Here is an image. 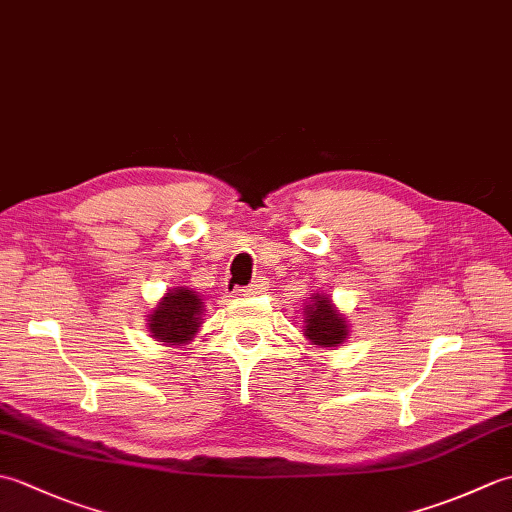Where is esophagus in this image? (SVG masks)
<instances>
[{"instance_id":"esophagus-1","label":"esophagus","mask_w":512,"mask_h":512,"mask_svg":"<svg viewBox=\"0 0 512 512\" xmlns=\"http://www.w3.org/2000/svg\"><path fill=\"white\" fill-rule=\"evenodd\" d=\"M264 290H266V281L264 279H257L250 286L239 290V295H242V297H255V295H259V292H264Z\"/></svg>"}]
</instances>
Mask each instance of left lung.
I'll return each instance as SVG.
<instances>
[{"label":"left lung","instance_id":"obj_1","mask_svg":"<svg viewBox=\"0 0 512 512\" xmlns=\"http://www.w3.org/2000/svg\"><path fill=\"white\" fill-rule=\"evenodd\" d=\"M306 306V339L317 347H339L350 336V323L334 308L330 297L312 295Z\"/></svg>","mask_w":512,"mask_h":512}]
</instances>
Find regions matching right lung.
Wrapping results in <instances>:
<instances>
[{
    "label": "right lung",
    "instance_id": "add662e5",
    "mask_svg": "<svg viewBox=\"0 0 512 512\" xmlns=\"http://www.w3.org/2000/svg\"><path fill=\"white\" fill-rule=\"evenodd\" d=\"M204 301L189 288H171L149 314L147 330L165 345H182L193 341L200 330Z\"/></svg>",
    "mask_w": 512,
    "mask_h": 512
}]
</instances>
